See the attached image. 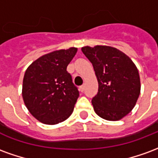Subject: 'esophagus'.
Returning <instances> with one entry per match:
<instances>
[{"mask_svg": "<svg viewBox=\"0 0 158 158\" xmlns=\"http://www.w3.org/2000/svg\"><path fill=\"white\" fill-rule=\"evenodd\" d=\"M79 90H80L81 92H83V91L85 90V85H81L79 87Z\"/></svg>", "mask_w": 158, "mask_h": 158, "instance_id": "34e87169", "label": "esophagus"}]
</instances>
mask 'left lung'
I'll return each instance as SVG.
<instances>
[{
	"label": "left lung",
	"mask_w": 158,
	"mask_h": 158,
	"mask_svg": "<svg viewBox=\"0 0 158 158\" xmlns=\"http://www.w3.org/2000/svg\"><path fill=\"white\" fill-rule=\"evenodd\" d=\"M81 50L92 63L98 81V92L91 101L94 111L106 120L122 119L135 107L140 93L135 64L112 46H84Z\"/></svg>",
	"instance_id": "8db88e82"
}]
</instances>
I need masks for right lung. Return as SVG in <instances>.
Segmentation results:
<instances>
[{
  "instance_id": "right-lung-1",
  "label": "right lung",
  "mask_w": 158,
  "mask_h": 158,
  "mask_svg": "<svg viewBox=\"0 0 158 158\" xmlns=\"http://www.w3.org/2000/svg\"><path fill=\"white\" fill-rule=\"evenodd\" d=\"M77 51L71 47L50 52L33 62L25 71L23 99L40 122L56 124L72 114L79 93L67 67Z\"/></svg>"
}]
</instances>
